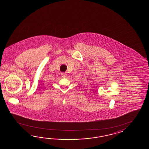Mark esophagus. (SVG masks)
<instances>
[{
  "label": "esophagus",
  "mask_w": 149,
  "mask_h": 149,
  "mask_svg": "<svg viewBox=\"0 0 149 149\" xmlns=\"http://www.w3.org/2000/svg\"><path fill=\"white\" fill-rule=\"evenodd\" d=\"M61 76H62V77L63 78H65V77H67V74L65 73H64V72H63V73H61Z\"/></svg>",
  "instance_id": "obj_1"
}]
</instances>
